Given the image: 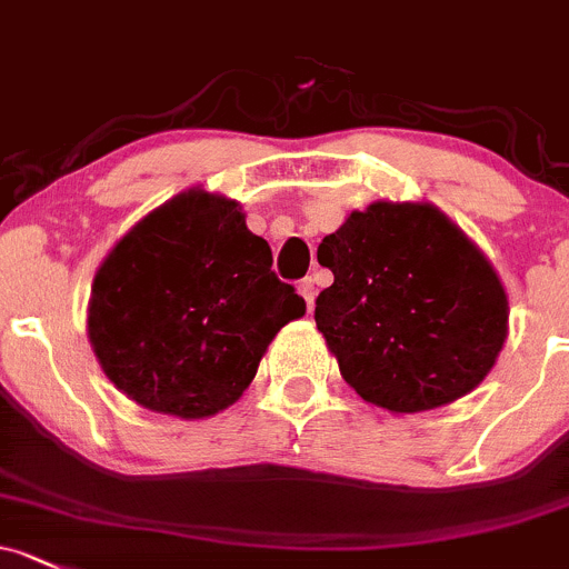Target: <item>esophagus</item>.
Instances as JSON below:
<instances>
[{"label": "esophagus", "mask_w": 569, "mask_h": 569, "mask_svg": "<svg viewBox=\"0 0 569 569\" xmlns=\"http://www.w3.org/2000/svg\"><path fill=\"white\" fill-rule=\"evenodd\" d=\"M316 291H319V280H316V278H302L300 280V295L305 297V305H308V310H313Z\"/></svg>", "instance_id": "esophagus-1"}]
</instances>
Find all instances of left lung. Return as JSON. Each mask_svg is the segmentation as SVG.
<instances>
[{
    "instance_id": "8db88e82",
    "label": "left lung",
    "mask_w": 569,
    "mask_h": 569,
    "mask_svg": "<svg viewBox=\"0 0 569 569\" xmlns=\"http://www.w3.org/2000/svg\"><path fill=\"white\" fill-rule=\"evenodd\" d=\"M332 269L316 327L368 403L426 411L471 392L507 338L486 256L430 204L376 201L319 244Z\"/></svg>"
}]
</instances>
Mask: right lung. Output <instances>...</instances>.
<instances>
[{"label":"right lung","mask_w":569,"mask_h":569,"mask_svg":"<svg viewBox=\"0 0 569 569\" xmlns=\"http://www.w3.org/2000/svg\"><path fill=\"white\" fill-rule=\"evenodd\" d=\"M305 313L237 201L188 190L141 220L94 274L89 340L143 409L199 420L253 381L269 340Z\"/></svg>","instance_id":"add662e5"}]
</instances>
